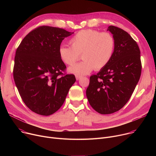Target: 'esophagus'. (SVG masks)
Instances as JSON below:
<instances>
[{
	"instance_id": "esophagus-1",
	"label": "esophagus",
	"mask_w": 156,
	"mask_h": 156,
	"mask_svg": "<svg viewBox=\"0 0 156 156\" xmlns=\"http://www.w3.org/2000/svg\"><path fill=\"white\" fill-rule=\"evenodd\" d=\"M75 77H76V80H79L81 78V76H79V75H76L75 76Z\"/></svg>"
}]
</instances>
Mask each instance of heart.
Wrapping results in <instances>:
<instances>
[{
    "instance_id": "1",
    "label": "heart",
    "mask_w": 156,
    "mask_h": 156,
    "mask_svg": "<svg viewBox=\"0 0 156 156\" xmlns=\"http://www.w3.org/2000/svg\"><path fill=\"white\" fill-rule=\"evenodd\" d=\"M71 47L61 46L58 54L66 65L74 64L82 54L83 61L70 66L69 72L83 76L94 69L104 68L112 57L115 49V39L109 33H101L94 30H84L76 33L69 41Z\"/></svg>"
}]
</instances>
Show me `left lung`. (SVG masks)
Instances as JSON below:
<instances>
[{"mask_svg":"<svg viewBox=\"0 0 156 156\" xmlns=\"http://www.w3.org/2000/svg\"><path fill=\"white\" fill-rule=\"evenodd\" d=\"M115 49L112 58L97 75L90 76L86 96L91 106L101 114H110L128 101L141 73L140 50L136 42L125 31L109 26Z\"/></svg>","mask_w":156,"mask_h":156,"instance_id":"obj_1","label":"left lung"}]
</instances>
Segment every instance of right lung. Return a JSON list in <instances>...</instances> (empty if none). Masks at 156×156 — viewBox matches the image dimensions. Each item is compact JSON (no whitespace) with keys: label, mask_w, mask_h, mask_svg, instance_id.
Returning a JSON list of instances; mask_svg holds the SVG:
<instances>
[{"label":"right lung","mask_w":156,"mask_h":156,"mask_svg":"<svg viewBox=\"0 0 156 156\" xmlns=\"http://www.w3.org/2000/svg\"><path fill=\"white\" fill-rule=\"evenodd\" d=\"M73 33L41 26L30 32L16 49L14 81L22 100L37 114L55 113L76 81L74 75L63 73L66 66L58 54L62 41Z\"/></svg>","instance_id":"obj_1"}]
</instances>
